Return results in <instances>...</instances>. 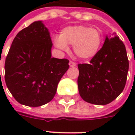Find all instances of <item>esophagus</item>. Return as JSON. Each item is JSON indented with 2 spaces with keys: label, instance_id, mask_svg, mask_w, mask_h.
<instances>
[{
  "label": "esophagus",
  "instance_id": "34e87169",
  "mask_svg": "<svg viewBox=\"0 0 135 135\" xmlns=\"http://www.w3.org/2000/svg\"><path fill=\"white\" fill-rule=\"evenodd\" d=\"M69 64V66H70V67H74V66H76V63H74V62L73 61H70Z\"/></svg>",
  "mask_w": 135,
  "mask_h": 135
}]
</instances>
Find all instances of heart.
<instances>
[{"mask_svg":"<svg viewBox=\"0 0 135 135\" xmlns=\"http://www.w3.org/2000/svg\"><path fill=\"white\" fill-rule=\"evenodd\" d=\"M53 44L59 50L67 52L68 45H73L74 53L79 58L90 60L96 56L103 44L101 31L86 25H72L63 28L60 35L53 38Z\"/></svg>","mask_w":135,"mask_h":135,"instance_id":"1","label":"heart"}]
</instances>
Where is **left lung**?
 I'll return each mask as SVG.
<instances>
[{
	"label": "left lung",
	"mask_w": 135,
	"mask_h": 135,
	"mask_svg": "<svg viewBox=\"0 0 135 135\" xmlns=\"http://www.w3.org/2000/svg\"><path fill=\"white\" fill-rule=\"evenodd\" d=\"M77 79L80 96L95 105H106L122 93L129 70L124 44L113 32L90 64H79Z\"/></svg>",
	"instance_id": "8db88e82"
}]
</instances>
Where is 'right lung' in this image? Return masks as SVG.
<instances>
[{"label":"right lung","instance_id":"obj_1","mask_svg":"<svg viewBox=\"0 0 135 135\" xmlns=\"http://www.w3.org/2000/svg\"><path fill=\"white\" fill-rule=\"evenodd\" d=\"M52 46L50 32L42 21L32 23L13 39L5 62V81L19 103L37 107L55 96L69 61L51 57Z\"/></svg>","mask_w":135,"mask_h":135}]
</instances>
